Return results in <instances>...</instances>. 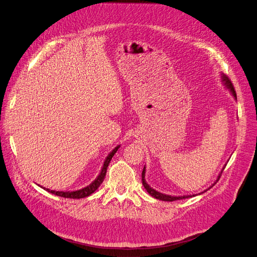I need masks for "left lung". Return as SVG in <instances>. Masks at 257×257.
<instances>
[{"instance_id":"8db88e82","label":"left lung","mask_w":257,"mask_h":257,"mask_svg":"<svg viewBox=\"0 0 257 257\" xmlns=\"http://www.w3.org/2000/svg\"><path fill=\"white\" fill-rule=\"evenodd\" d=\"M221 78H222V81H223V83H224V85H225V88L231 93V95L234 97V99H236V94H235V91H234V88H233V85H232V83H231V81L229 80V78L225 75V74H223V73H221ZM225 166L226 165H224L223 166V168H222V170L220 172V174H219V176H218V178H217V180L215 181V183L211 186V187H209L207 190H209V189H211V188L219 181V179H220V177H221V174H222V172H223V169L225 168ZM145 175H146V166L144 167V170H143V174H142V181H143V185H144V187L146 188V190L148 191V193L151 195V196H153L154 198H157V199H159V200H163V201H174V200H180V199H184V198H189V197H192V196H195L194 194L193 195H183V196H172V195H167V194H163V193H160V192H158V191H156L155 189H153V188L151 187V186H149V184L146 182V180H145ZM206 190V191H207ZM206 191H203V192H206ZM203 192H201V193H203ZM201 193H199V194H201Z\"/></svg>"}]
</instances>
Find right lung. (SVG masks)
<instances>
[{"mask_svg": "<svg viewBox=\"0 0 257 257\" xmlns=\"http://www.w3.org/2000/svg\"><path fill=\"white\" fill-rule=\"evenodd\" d=\"M118 148H119V145L116 146V147L108 154V156L105 158V161H104V163H103V166H102V168H101V172H100L99 176H98L90 185H88L87 187L82 188V189L75 190V191H56V190L47 189V188H44V187H42V186H40V185H38V186H40L41 188H43L44 190L48 191V192L51 193V194H55V195H58V196H61V197H65V198H73V199L77 198V199H79V198L87 197V196L91 195L92 193H94V192L98 189L99 186L102 184V182H103V180H104V178H105V175H106V170H107L108 164H109L111 158L113 157V155L115 154V152L118 150Z\"/></svg>", "mask_w": 257, "mask_h": 257, "instance_id": "add662e5", "label": "right lung"}]
</instances>
